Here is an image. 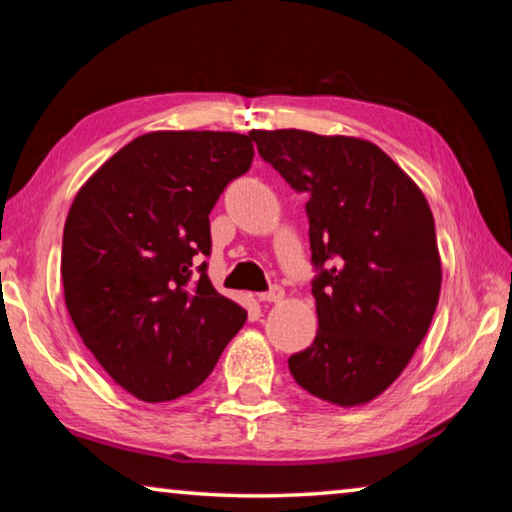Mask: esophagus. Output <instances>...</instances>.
<instances>
[{
	"label": "esophagus",
	"mask_w": 512,
	"mask_h": 512,
	"mask_svg": "<svg viewBox=\"0 0 512 512\" xmlns=\"http://www.w3.org/2000/svg\"><path fill=\"white\" fill-rule=\"evenodd\" d=\"M284 289L282 287H271L266 293H259V300L262 302H282Z\"/></svg>",
	"instance_id": "1"
}]
</instances>
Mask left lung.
<instances>
[{
    "instance_id": "obj_1",
    "label": "left lung",
    "mask_w": 512,
    "mask_h": 512,
    "mask_svg": "<svg viewBox=\"0 0 512 512\" xmlns=\"http://www.w3.org/2000/svg\"><path fill=\"white\" fill-rule=\"evenodd\" d=\"M262 160L307 194L318 332L289 370L318 400L368 404L409 366L438 305L443 268L420 187L359 137L250 131Z\"/></svg>"
}]
</instances>
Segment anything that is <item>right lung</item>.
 <instances>
[{"label":"right lung","mask_w":512,"mask_h":512,"mask_svg":"<svg viewBox=\"0 0 512 512\" xmlns=\"http://www.w3.org/2000/svg\"><path fill=\"white\" fill-rule=\"evenodd\" d=\"M253 155L250 135L146 133L103 162L69 207L60 259L69 318L137 400L192 393L246 323V309L196 264L212 250V207Z\"/></svg>","instance_id":"1"}]
</instances>
